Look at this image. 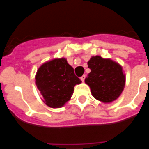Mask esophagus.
I'll return each instance as SVG.
<instances>
[{
    "instance_id": "1",
    "label": "esophagus",
    "mask_w": 149,
    "mask_h": 149,
    "mask_svg": "<svg viewBox=\"0 0 149 149\" xmlns=\"http://www.w3.org/2000/svg\"><path fill=\"white\" fill-rule=\"evenodd\" d=\"M81 81H83V82H84V80H85V75H83V76L81 77Z\"/></svg>"
}]
</instances>
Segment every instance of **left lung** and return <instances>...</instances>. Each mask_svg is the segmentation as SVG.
I'll return each mask as SVG.
<instances>
[{
    "mask_svg": "<svg viewBox=\"0 0 149 149\" xmlns=\"http://www.w3.org/2000/svg\"><path fill=\"white\" fill-rule=\"evenodd\" d=\"M88 65L91 72L84 81L90 87L94 98L104 103L116 100L124 90L125 84L121 66L100 56L91 57Z\"/></svg>",
    "mask_w": 149,
    "mask_h": 149,
    "instance_id": "8db88e82",
    "label": "left lung"
}]
</instances>
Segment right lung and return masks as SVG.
Wrapping results in <instances>:
<instances>
[{"label":"right lung","mask_w":149,"mask_h":149,"mask_svg":"<svg viewBox=\"0 0 149 149\" xmlns=\"http://www.w3.org/2000/svg\"><path fill=\"white\" fill-rule=\"evenodd\" d=\"M35 79L43 101L53 109L61 108L70 100L74 86L81 82L65 58L54 59L43 64Z\"/></svg>","instance_id":"right-lung-1"}]
</instances>
